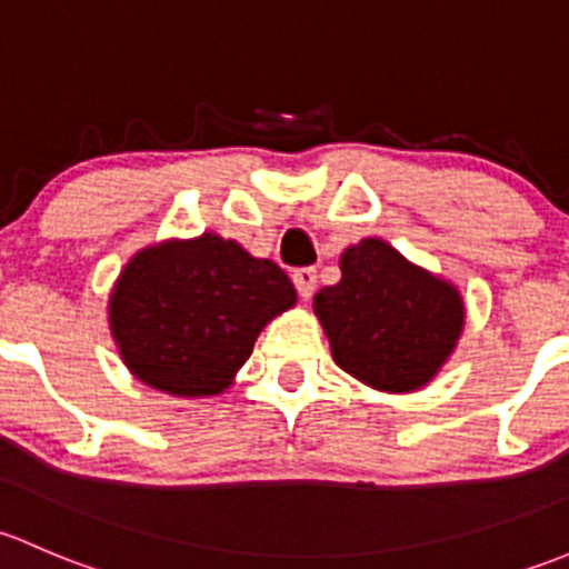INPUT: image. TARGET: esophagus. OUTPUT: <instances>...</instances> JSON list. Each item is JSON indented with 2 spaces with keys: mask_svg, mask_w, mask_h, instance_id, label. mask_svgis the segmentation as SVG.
<instances>
[{
  "mask_svg": "<svg viewBox=\"0 0 569 569\" xmlns=\"http://www.w3.org/2000/svg\"><path fill=\"white\" fill-rule=\"evenodd\" d=\"M292 284H296L298 296L307 301L315 292V284H318V271L315 268H298V271H292Z\"/></svg>",
  "mask_w": 569,
  "mask_h": 569,
  "instance_id": "obj_1",
  "label": "esophagus"
}]
</instances>
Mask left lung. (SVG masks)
Listing matches in <instances>:
<instances>
[{
    "instance_id": "8db88e82",
    "label": "left lung",
    "mask_w": 569,
    "mask_h": 569,
    "mask_svg": "<svg viewBox=\"0 0 569 569\" xmlns=\"http://www.w3.org/2000/svg\"><path fill=\"white\" fill-rule=\"evenodd\" d=\"M339 271L342 279L315 296L333 361L380 391L400 395L430 383L466 323L458 287L380 238L348 246Z\"/></svg>"
}]
</instances>
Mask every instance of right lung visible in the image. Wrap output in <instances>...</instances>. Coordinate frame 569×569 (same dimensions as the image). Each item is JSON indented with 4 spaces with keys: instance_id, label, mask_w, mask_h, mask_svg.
Masks as SVG:
<instances>
[{
    "instance_id": "1",
    "label": "right lung",
    "mask_w": 569,
    "mask_h": 569,
    "mask_svg": "<svg viewBox=\"0 0 569 569\" xmlns=\"http://www.w3.org/2000/svg\"><path fill=\"white\" fill-rule=\"evenodd\" d=\"M292 303L296 287L277 262L202 232L137 251L111 290L109 326L133 378L174 397H213Z\"/></svg>"
}]
</instances>
